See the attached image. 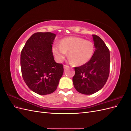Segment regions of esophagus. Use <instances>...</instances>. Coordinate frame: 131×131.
I'll return each mask as SVG.
<instances>
[{
  "label": "esophagus",
  "mask_w": 131,
  "mask_h": 131,
  "mask_svg": "<svg viewBox=\"0 0 131 131\" xmlns=\"http://www.w3.org/2000/svg\"><path fill=\"white\" fill-rule=\"evenodd\" d=\"M64 68L66 69H67V68H69V67L68 66H67V65H64Z\"/></svg>",
  "instance_id": "34e87169"
}]
</instances>
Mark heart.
<instances>
[{
  "instance_id": "obj_1",
  "label": "heart",
  "mask_w": 131,
  "mask_h": 131,
  "mask_svg": "<svg viewBox=\"0 0 131 131\" xmlns=\"http://www.w3.org/2000/svg\"><path fill=\"white\" fill-rule=\"evenodd\" d=\"M52 50L57 62H61L64 60L68 51L70 60L75 65L81 66L92 58L94 46L92 41L82 38L70 37L63 39L61 43H54Z\"/></svg>"
}]
</instances>
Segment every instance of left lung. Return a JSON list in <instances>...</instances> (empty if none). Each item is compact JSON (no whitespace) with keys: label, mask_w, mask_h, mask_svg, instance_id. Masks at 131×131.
Returning a JSON list of instances; mask_svg holds the SVG:
<instances>
[{"label":"left lung","mask_w":131,"mask_h":131,"mask_svg":"<svg viewBox=\"0 0 131 131\" xmlns=\"http://www.w3.org/2000/svg\"><path fill=\"white\" fill-rule=\"evenodd\" d=\"M95 51L85 64L75 67L73 82L76 90L84 94H92L100 90L108 80L110 72V51L102 39L92 35Z\"/></svg>","instance_id":"1"}]
</instances>
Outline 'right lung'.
Masks as SVG:
<instances>
[{"label":"right lung","mask_w":131,"mask_h":131,"mask_svg":"<svg viewBox=\"0 0 131 131\" xmlns=\"http://www.w3.org/2000/svg\"><path fill=\"white\" fill-rule=\"evenodd\" d=\"M56 34L37 32L28 39L21 53L22 78L27 86L38 94L56 91L64 72L62 64L54 60L52 44Z\"/></svg>","instance_id":"add662e5"}]
</instances>
